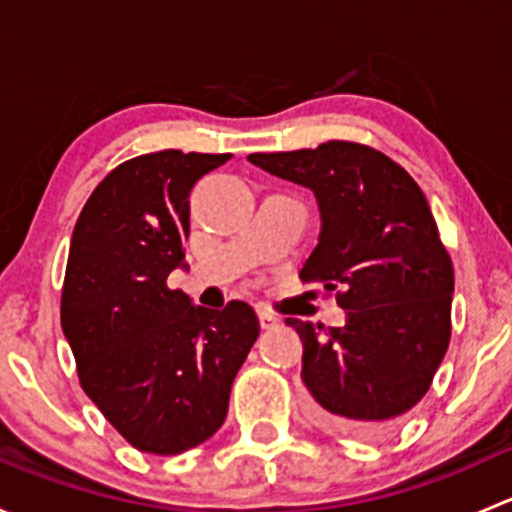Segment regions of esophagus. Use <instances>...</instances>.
<instances>
[{"mask_svg":"<svg viewBox=\"0 0 512 512\" xmlns=\"http://www.w3.org/2000/svg\"><path fill=\"white\" fill-rule=\"evenodd\" d=\"M257 317H260V327L262 329H275L277 324H280V319H277L275 314H270V312H257Z\"/></svg>","mask_w":512,"mask_h":512,"instance_id":"esophagus-1","label":"esophagus"}]
</instances>
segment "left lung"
I'll return each instance as SVG.
<instances>
[{
    "label": "left lung",
    "instance_id": "obj_1",
    "mask_svg": "<svg viewBox=\"0 0 512 512\" xmlns=\"http://www.w3.org/2000/svg\"><path fill=\"white\" fill-rule=\"evenodd\" d=\"M247 160L314 193L322 232L304 282L337 289L344 327L287 319L304 344L302 381L324 428L391 431L426 396L451 342L453 265L416 180L381 151L329 141Z\"/></svg>",
    "mask_w": 512,
    "mask_h": 512
}]
</instances>
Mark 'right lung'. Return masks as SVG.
Here are the masks:
<instances>
[{"mask_svg": "<svg viewBox=\"0 0 512 512\" xmlns=\"http://www.w3.org/2000/svg\"><path fill=\"white\" fill-rule=\"evenodd\" d=\"M230 153H146L86 200L66 262L61 329L81 389L133 448L175 456L208 441L260 337L250 304L195 307L168 287L190 235V190Z\"/></svg>", "mask_w": 512, "mask_h": 512, "instance_id": "add662e5", "label": "right lung"}]
</instances>
